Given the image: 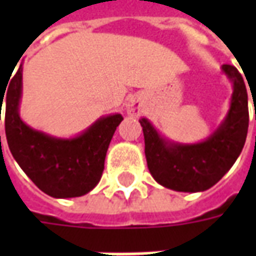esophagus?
Returning <instances> with one entry per match:
<instances>
[{
    "mask_svg": "<svg viewBox=\"0 0 256 256\" xmlns=\"http://www.w3.org/2000/svg\"><path fill=\"white\" fill-rule=\"evenodd\" d=\"M126 111L130 116H138L141 114V102L137 97H132L126 104Z\"/></svg>",
    "mask_w": 256,
    "mask_h": 256,
    "instance_id": "1",
    "label": "esophagus"
}]
</instances>
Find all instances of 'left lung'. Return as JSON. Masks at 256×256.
<instances>
[{"instance_id":"8db88e82","label":"left lung","mask_w":256,"mask_h":256,"mask_svg":"<svg viewBox=\"0 0 256 256\" xmlns=\"http://www.w3.org/2000/svg\"><path fill=\"white\" fill-rule=\"evenodd\" d=\"M222 71L233 88L230 106L208 138L196 144L174 142L163 137L146 118L140 119L146 164L162 186L177 192L207 190L230 170L242 154L250 122L247 89L236 67L224 64Z\"/></svg>"}]
</instances>
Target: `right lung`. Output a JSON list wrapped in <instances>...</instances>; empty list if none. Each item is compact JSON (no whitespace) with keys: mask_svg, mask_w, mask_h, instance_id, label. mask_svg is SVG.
Here are the masks:
<instances>
[{"mask_svg":"<svg viewBox=\"0 0 256 256\" xmlns=\"http://www.w3.org/2000/svg\"><path fill=\"white\" fill-rule=\"evenodd\" d=\"M8 82V89H4L6 93H0V116L5 100V134L14 160L42 192L52 198H79L89 193L102 176L106 150L123 120L122 115L100 118L72 138L53 137L30 128L20 118L22 66Z\"/></svg>","mask_w":256,"mask_h":256,"instance_id":"right-lung-1","label":"right lung"}]
</instances>
